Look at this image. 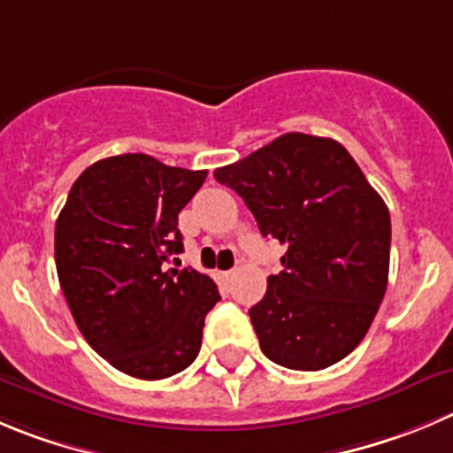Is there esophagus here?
I'll return each mask as SVG.
<instances>
[{"label":"esophagus","instance_id":"34e87169","mask_svg":"<svg viewBox=\"0 0 453 453\" xmlns=\"http://www.w3.org/2000/svg\"><path fill=\"white\" fill-rule=\"evenodd\" d=\"M219 274H221V279H230L232 273H219Z\"/></svg>","mask_w":453,"mask_h":453}]
</instances>
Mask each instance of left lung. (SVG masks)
Masks as SVG:
<instances>
[{
    "label": "left lung",
    "mask_w": 453,
    "mask_h": 453,
    "mask_svg": "<svg viewBox=\"0 0 453 453\" xmlns=\"http://www.w3.org/2000/svg\"><path fill=\"white\" fill-rule=\"evenodd\" d=\"M214 179L234 189L286 255L250 308L274 365L319 371L365 340L388 281L391 217L353 156L333 138L284 134Z\"/></svg>",
    "instance_id": "1"
}]
</instances>
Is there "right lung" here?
<instances>
[{"instance_id":"obj_1","label":"right lung","mask_w":453,"mask_h":453,"mask_svg":"<svg viewBox=\"0 0 453 453\" xmlns=\"http://www.w3.org/2000/svg\"><path fill=\"white\" fill-rule=\"evenodd\" d=\"M205 176L147 154L103 158L78 176L55 223V265L71 315L88 346L131 378L188 369L205 315L221 299L207 274L167 268L183 252L179 212Z\"/></svg>"}]
</instances>
